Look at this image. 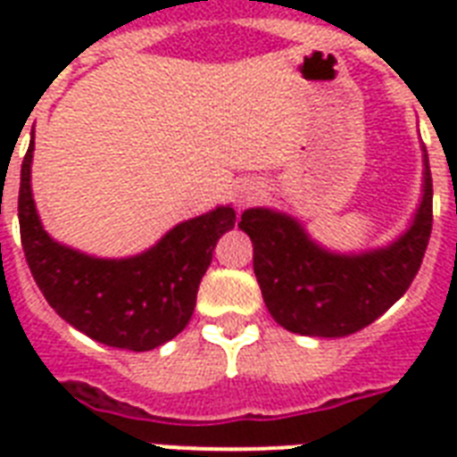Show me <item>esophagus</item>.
I'll list each match as a JSON object with an SVG mask.
<instances>
[{
	"label": "esophagus",
	"instance_id": "1",
	"mask_svg": "<svg viewBox=\"0 0 457 457\" xmlns=\"http://www.w3.org/2000/svg\"><path fill=\"white\" fill-rule=\"evenodd\" d=\"M258 199V192L253 189V187H244V189H239V194H237V204L239 206H249L251 201Z\"/></svg>",
	"mask_w": 457,
	"mask_h": 457
}]
</instances>
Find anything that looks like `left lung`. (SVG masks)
<instances>
[{
	"label": "left lung",
	"mask_w": 457,
	"mask_h": 457,
	"mask_svg": "<svg viewBox=\"0 0 457 457\" xmlns=\"http://www.w3.org/2000/svg\"><path fill=\"white\" fill-rule=\"evenodd\" d=\"M412 228L386 249L362 256L327 253L289 215L244 211L239 229L253 242V272L268 311L305 337H348L396 303L418 275L432 235V172Z\"/></svg>",
	"instance_id": "1"
}]
</instances>
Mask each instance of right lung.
Instances as JSON below:
<instances>
[{"label": "right lung", "mask_w": 457, "mask_h": 457, "mask_svg": "<svg viewBox=\"0 0 457 457\" xmlns=\"http://www.w3.org/2000/svg\"><path fill=\"white\" fill-rule=\"evenodd\" d=\"M35 142L21 165L18 222L25 261L46 303L89 339L128 351H152L178 337L192 318L213 249L235 228L222 206L172 228L152 251L102 261L61 246L42 229L30 192Z\"/></svg>", "instance_id": "add662e5"}]
</instances>
